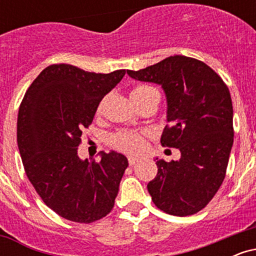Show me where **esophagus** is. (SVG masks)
<instances>
[{"label": "esophagus", "instance_id": "obj_1", "mask_svg": "<svg viewBox=\"0 0 256 256\" xmlns=\"http://www.w3.org/2000/svg\"><path fill=\"white\" fill-rule=\"evenodd\" d=\"M138 161H140V158H134V156L128 158V164H130V166H134V164L138 162Z\"/></svg>", "mask_w": 256, "mask_h": 256}]
</instances>
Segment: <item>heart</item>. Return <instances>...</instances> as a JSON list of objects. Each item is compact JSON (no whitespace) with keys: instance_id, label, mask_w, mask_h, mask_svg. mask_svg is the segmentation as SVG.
Here are the masks:
<instances>
[{"instance_id":"obj_1","label":"heart","mask_w":256,"mask_h":256,"mask_svg":"<svg viewBox=\"0 0 256 256\" xmlns=\"http://www.w3.org/2000/svg\"><path fill=\"white\" fill-rule=\"evenodd\" d=\"M152 90V88L148 85H138L131 91V98H140ZM101 110V104L98 107V110ZM113 146L119 150L136 154L144 146V138L142 134H136V132H120L113 137Z\"/></svg>"}]
</instances>
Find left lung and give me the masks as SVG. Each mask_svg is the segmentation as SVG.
<instances>
[{
	"label": "left lung",
	"mask_w": 256,
	"mask_h": 256,
	"mask_svg": "<svg viewBox=\"0 0 256 256\" xmlns=\"http://www.w3.org/2000/svg\"><path fill=\"white\" fill-rule=\"evenodd\" d=\"M128 74L161 85L168 122L161 144L180 150L177 161L166 162L156 158L158 174L146 185L152 202L172 216L198 213L224 180L234 144L228 88L204 62L182 55Z\"/></svg>",
	"instance_id": "1"
}]
</instances>
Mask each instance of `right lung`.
I'll return each instance as SVG.
<instances>
[{
    "mask_svg": "<svg viewBox=\"0 0 256 256\" xmlns=\"http://www.w3.org/2000/svg\"><path fill=\"white\" fill-rule=\"evenodd\" d=\"M125 73L52 64L34 79L20 104L16 138L26 176L44 204L64 219L89 224L113 208L128 158L101 152V161L90 162L77 150L82 130Z\"/></svg>",
    "mask_w": 256,
    "mask_h": 256,
    "instance_id": "1",
    "label": "right lung"
}]
</instances>
